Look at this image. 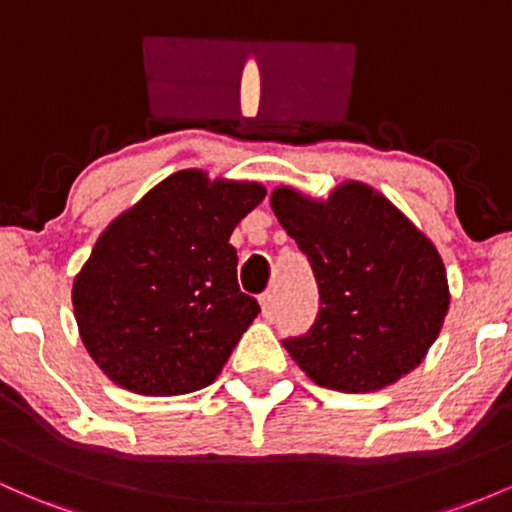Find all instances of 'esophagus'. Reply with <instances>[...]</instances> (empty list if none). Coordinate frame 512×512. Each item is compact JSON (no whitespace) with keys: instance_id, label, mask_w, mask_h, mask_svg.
I'll list each match as a JSON object with an SVG mask.
<instances>
[{"instance_id":"34e87169","label":"esophagus","mask_w":512,"mask_h":512,"mask_svg":"<svg viewBox=\"0 0 512 512\" xmlns=\"http://www.w3.org/2000/svg\"><path fill=\"white\" fill-rule=\"evenodd\" d=\"M260 305H262V315L272 322L276 317V293H272V291L264 293V296L260 298Z\"/></svg>"}]
</instances>
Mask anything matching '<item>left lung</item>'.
<instances>
[{
	"label": "left lung",
	"mask_w": 512,
	"mask_h": 512,
	"mask_svg": "<svg viewBox=\"0 0 512 512\" xmlns=\"http://www.w3.org/2000/svg\"><path fill=\"white\" fill-rule=\"evenodd\" d=\"M272 209L320 293L310 330L284 339L308 378L327 390L370 392L419 366L450 305L431 240L361 182L337 187L327 202L279 187Z\"/></svg>",
	"instance_id": "1"
}]
</instances>
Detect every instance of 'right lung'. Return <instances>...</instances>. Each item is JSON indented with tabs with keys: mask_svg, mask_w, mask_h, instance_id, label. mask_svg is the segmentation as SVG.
Masks as SVG:
<instances>
[{
	"mask_svg": "<svg viewBox=\"0 0 512 512\" xmlns=\"http://www.w3.org/2000/svg\"><path fill=\"white\" fill-rule=\"evenodd\" d=\"M257 182L180 170L110 223L74 279V317L113 383L151 397L202 390L260 303L238 286L233 228L262 202Z\"/></svg>",
	"mask_w": 512,
	"mask_h": 512,
	"instance_id": "1",
	"label": "right lung"
}]
</instances>
